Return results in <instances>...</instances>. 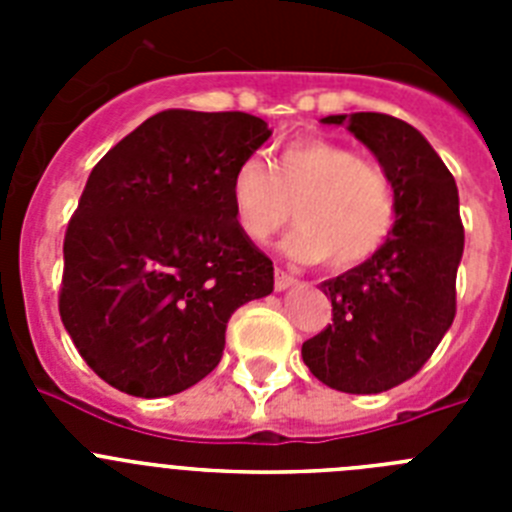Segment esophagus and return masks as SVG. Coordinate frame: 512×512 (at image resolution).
<instances>
[{"instance_id": "34e87169", "label": "esophagus", "mask_w": 512, "mask_h": 512, "mask_svg": "<svg viewBox=\"0 0 512 512\" xmlns=\"http://www.w3.org/2000/svg\"><path fill=\"white\" fill-rule=\"evenodd\" d=\"M295 284H297L295 274H289V271L284 269L274 271V289H277V292H284V289L295 287Z\"/></svg>"}]
</instances>
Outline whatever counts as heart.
Listing matches in <instances>:
<instances>
[{"instance_id":"b5f03b06","label":"heart","mask_w":512,"mask_h":512,"mask_svg":"<svg viewBox=\"0 0 512 512\" xmlns=\"http://www.w3.org/2000/svg\"><path fill=\"white\" fill-rule=\"evenodd\" d=\"M235 225L251 243H266L287 225L297 230L284 248L292 259L354 269L390 241L397 189L382 166L328 138H297L269 166L243 158L230 176Z\"/></svg>"}]
</instances>
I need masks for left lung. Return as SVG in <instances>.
Masks as SVG:
<instances>
[{"instance_id":"left-lung-1","label":"left lung","mask_w":512,"mask_h":512,"mask_svg":"<svg viewBox=\"0 0 512 512\" xmlns=\"http://www.w3.org/2000/svg\"><path fill=\"white\" fill-rule=\"evenodd\" d=\"M377 156L397 189L390 241L369 261L320 284L333 323L302 343L307 369L348 395H377L408 382L431 359L456 315L464 253L459 192L431 143L382 112L328 115Z\"/></svg>"}]
</instances>
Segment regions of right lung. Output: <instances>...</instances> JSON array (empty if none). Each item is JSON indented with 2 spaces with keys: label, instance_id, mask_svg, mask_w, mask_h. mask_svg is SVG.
<instances>
[{
  "label": "right lung",
  "instance_id": "1",
  "mask_svg": "<svg viewBox=\"0 0 512 512\" xmlns=\"http://www.w3.org/2000/svg\"><path fill=\"white\" fill-rule=\"evenodd\" d=\"M269 135L246 112L164 110L92 169L63 238L58 310L115 390H189L220 364L230 315L271 295V259L230 202L235 166Z\"/></svg>",
  "mask_w": 512,
  "mask_h": 512
}]
</instances>
